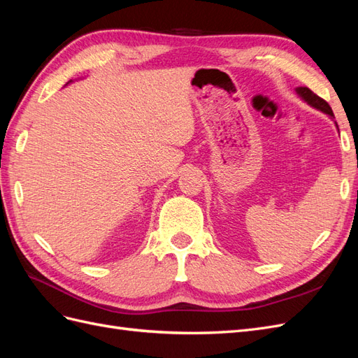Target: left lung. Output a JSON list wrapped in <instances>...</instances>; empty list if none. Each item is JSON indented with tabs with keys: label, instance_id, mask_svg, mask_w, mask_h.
Instances as JSON below:
<instances>
[{
	"label": "left lung",
	"instance_id": "8db88e82",
	"mask_svg": "<svg viewBox=\"0 0 358 358\" xmlns=\"http://www.w3.org/2000/svg\"><path fill=\"white\" fill-rule=\"evenodd\" d=\"M296 92H297V95L300 96V99H301L303 101H306L309 106L313 107V109L321 110L322 113L329 115L330 119H334L333 110H331V107L329 106V103H327L326 100H322L321 96H318L317 94H313L309 88H306V86H299V88H296ZM334 124H336V122H334ZM336 128H338V131H339L338 124H336Z\"/></svg>",
	"mask_w": 358,
	"mask_h": 358
}]
</instances>
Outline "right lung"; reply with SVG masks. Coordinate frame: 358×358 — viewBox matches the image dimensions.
<instances>
[{"instance_id":"1","label":"right lung","mask_w":358,"mask_h":358,"mask_svg":"<svg viewBox=\"0 0 358 358\" xmlns=\"http://www.w3.org/2000/svg\"><path fill=\"white\" fill-rule=\"evenodd\" d=\"M70 82H71V80H70Z\"/></svg>"}]
</instances>
